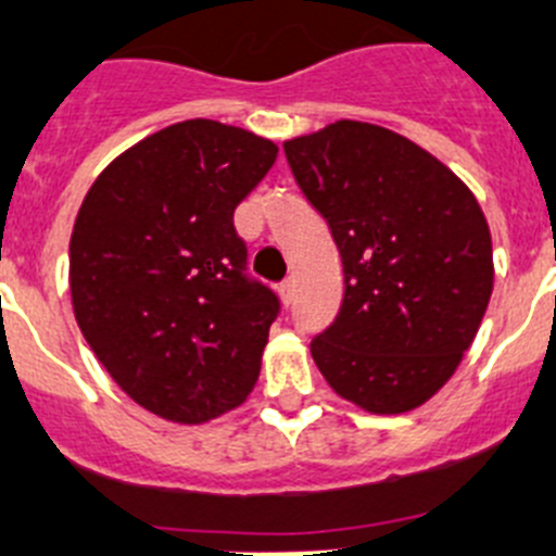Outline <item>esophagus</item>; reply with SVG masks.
<instances>
[{
    "label": "esophagus",
    "instance_id": "34e87169",
    "mask_svg": "<svg viewBox=\"0 0 556 556\" xmlns=\"http://www.w3.org/2000/svg\"><path fill=\"white\" fill-rule=\"evenodd\" d=\"M278 294H281L283 305H292V300H294V281H283L281 287H278Z\"/></svg>",
    "mask_w": 556,
    "mask_h": 556
}]
</instances>
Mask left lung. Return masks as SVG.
I'll list each match as a JSON object with an SVG mask.
<instances>
[{
  "instance_id": "8db88e82",
  "label": "left lung",
  "mask_w": 556,
  "mask_h": 556,
  "mask_svg": "<svg viewBox=\"0 0 556 556\" xmlns=\"http://www.w3.org/2000/svg\"><path fill=\"white\" fill-rule=\"evenodd\" d=\"M344 267L312 355L336 394L371 414L430 400L471 348L493 289L491 231L446 165L383 126L336 121L283 142Z\"/></svg>"
}]
</instances>
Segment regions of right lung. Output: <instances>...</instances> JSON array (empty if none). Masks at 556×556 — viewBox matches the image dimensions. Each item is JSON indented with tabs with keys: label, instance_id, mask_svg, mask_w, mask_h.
<instances>
[{
	"label": "right lung",
	"instance_id": "1",
	"mask_svg": "<svg viewBox=\"0 0 556 556\" xmlns=\"http://www.w3.org/2000/svg\"><path fill=\"white\" fill-rule=\"evenodd\" d=\"M275 142L185 121L131 146L93 181L71 233V300L112 380L151 414L201 425L256 386L281 300L248 275L233 208Z\"/></svg>",
	"mask_w": 556,
	"mask_h": 556
}]
</instances>
